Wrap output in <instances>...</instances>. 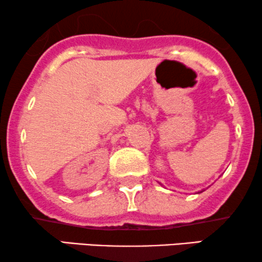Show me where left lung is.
I'll return each instance as SVG.
<instances>
[{
  "label": "left lung",
  "mask_w": 262,
  "mask_h": 262,
  "mask_svg": "<svg viewBox=\"0 0 262 262\" xmlns=\"http://www.w3.org/2000/svg\"><path fill=\"white\" fill-rule=\"evenodd\" d=\"M202 191H205V190H202ZM202 191H200V192H202ZM200 192H199V193H200Z\"/></svg>",
  "instance_id": "8db88e82"
}]
</instances>
